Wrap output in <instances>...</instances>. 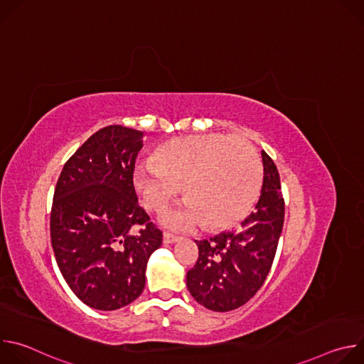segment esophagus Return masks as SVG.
<instances>
[{
    "label": "esophagus",
    "mask_w": 364,
    "mask_h": 364,
    "mask_svg": "<svg viewBox=\"0 0 364 364\" xmlns=\"http://www.w3.org/2000/svg\"><path fill=\"white\" fill-rule=\"evenodd\" d=\"M178 239H180V237H178L177 235H173V233H170V232H164V235H163L164 243H176Z\"/></svg>",
    "instance_id": "obj_1"
}]
</instances>
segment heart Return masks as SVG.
Instances as JSON below:
<instances>
[{"label":"heart","instance_id":"1","mask_svg":"<svg viewBox=\"0 0 364 364\" xmlns=\"http://www.w3.org/2000/svg\"><path fill=\"white\" fill-rule=\"evenodd\" d=\"M136 193L146 209L163 212L183 190L181 209L167 216L177 229L205 223L222 229L239 220L262 184V163L255 146L228 134H201L173 139L159 148L155 160L134 173Z\"/></svg>","mask_w":364,"mask_h":364}]
</instances>
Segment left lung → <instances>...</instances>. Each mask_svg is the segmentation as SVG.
<instances>
[{
    "mask_svg": "<svg viewBox=\"0 0 364 364\" xmlns=\"http://www.w3.org/2000/svg\"><path fill=\"white\" fill-rule=\"evenodd\" d=\"M264 184L255 210L233 232L196 240L198 259L187 272L193 298L212 311L246 304L271 271L284 226L285 201L274 160L264 151Z\"/></svg>",
    "mask_w": 364,
    "mask_h": 364,
    "instance_id": "8db88e82",
    "label": "left lung"
}]
</instances>
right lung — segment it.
I'll return each mask as SVG.
<instances>
[{
	"label": "right lung",
	"mask_w": 364,
	"mask_h": 364,
	"mask_svg": "<svg viewBox=\"0 0 364 364\" xmlns=\"http://www.w3.org/2000/svg\"><path fill=\"white\" fill-rule=\"evenodd\" d=\"M141 148V131L102 128L66 161L55 188L50 237L59 269L75 295L96 309L135 301L148 257L163 243L134 187Z\"/></svg>",
	"instance_id": "right-lung-1"
}]
</instances>
